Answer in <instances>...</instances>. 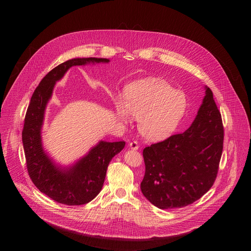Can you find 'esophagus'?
<instances>
[{"label": "esophagus", "mask_w": 251, "mask_h": 251, "mask_svg": "<svg viewBox=\"0 0 251 251\" xmlns=\"http://www.w3.org/2000/svg\"><path fill=\"white\" fill-rule=\"evenodd\" d=\"M129 147H130L131 149H133V150H138V149H139L138 142H137V141H132V142H130V143H129Z\"/></svg>", "instance_id": "34e87169"}]
</instances>
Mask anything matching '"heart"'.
<instances>
[{"label":"heart","mask_w":251,"mask_h":251,"mask_svg":"<svg viewBox=\"0 0 251 251\" xmlns=\"http://www.w3.org/2000/svg\"><path fill=\"white\" fill-rule=\"evenodd\" d=\"M187 100L166 81L147 78L130 84L124 100L115 101L116 115L127 121L129 114L139 120L141 134L149 140H162L175 132L183 120Z\"/></svg>","instance_id":"b5f03b06"}]
</instances>
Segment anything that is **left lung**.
Wrapping results in <instances>:
<instances>
[{
    "instance_id": "1",
    "label": "left lung",
    "mask_w": 251,
    "mask_h": 251,
    "mask_svg": "<svg viewBox=\"0 0 251 251\" xmlns=\"http://www.w3.org/2000/svg\"><path fill=\"white\" fill-rule=\"evenodd\" d=\"M224 137L222 114L212 91L205 87L190 128L143 150V195L161 209L184 207L201 199L217 178Z\"/></svg>"
}]
</instances>
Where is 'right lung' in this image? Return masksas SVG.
<instances>
[{"label": "right lung", "instance_id": "right-lung-1", "mask_svg": "<svg viewBox=\"0 0 251 251\" xmlns=\"http://www.w3.org/2000/svg\"><path fill=\"white\" fill-rule=\"evenodd\" d=\"M108 61L107 58L85 57L62 62L42 79L30 98L22 132L26 169L33 185L56 202L80 205L92 201L103 187L110 161L125 146L124 141L112 143L101 141L84 158L68 170L56 168L42 146L41 128L54 83L71 66Z\"/></svg>", "mask_w": 251, "mask_h": 251}]
</instances>
